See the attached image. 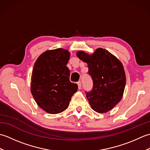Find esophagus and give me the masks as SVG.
Masks as SVG:
<instances>
[{
    "mask_svg": "<svg viewBox=\"0 0 150 150\" xmlns=\"http://www.w3.org/2000/svg\"><path fill=\"white\" fill-rule=\"evenodd\" d=\"M77 85H78V88L79 89V90L81 89V81L77 82Z\"/></svg>",
    "mask_w": 150,
    "mask_h": 150,
    "instance_id": "34e87169",
    "label": "esophagus"
}]
</instances>
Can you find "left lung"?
I'll use <instances>...</instances> for the list:
<instances>
[{"label": "left lung", "instance_id": "left-lung-1", "mask_svg": "<svg viewBox=\"0 0 150 150\" xmlns=\"http://www.w3.org/2000/svg\"><path fill=\"white\" fill-rule=\"evenodd\" d=\"M79 59L88 64V73L93 80V89L86 92L89 104L98 113H106L119 103L126 85L122 64L115 56L103 48L91 54L77 52Z\"/></svg>", "mask_w": 150, "mask_h": 150}]
</instances>
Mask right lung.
I'll use <instances>...</instances> for the list:
<instances>
[{"instance_id": "1", "label": "right lung", "mask_w": 150, "mask_h": 150, "mask_svg": "<svg viewBox=\"0 0 150 150\" xmlns=\"http://www.w3.org/2000/svg\"><path fill=\"white\" fill-rule=\"evenodd\" d=\"M69 57L68 50L57 48L46 51L35 62L31 92L38 106L48 113L66 110L77 91V84L69 81L70 71L66 66Z\"/></svg>"}]
</instances>
